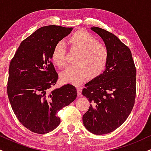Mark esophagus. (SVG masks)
Segmentation results:
<instances>
[{
    "label": "esophagus",
    "instance_id": "1",
    "mask_svg": "<svg viewBox=\"0 0 151 151\" xmlns=\"http://www.w3.org/2000/svg\"><path fill=\"white\" fill-rule=\"evenodd\" d=\"M81 87H80L78 86H77V94L78 95H80L81 94Z\"/></svg>",
    "mask_w": 151,
    "mask_h": 151
}]
</instances>
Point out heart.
Listing matches in <instances>:
<instances>
[{"label": "heart", "instance_id": "1", "mask_svg": "<svg viewBox=\"0 0 151 151\" xmlns=\"http://www.w3.org/2000/svg\"><path fill=\"white\" fill-rule=\"evenodd\" d=\"M72 50L79 51L76 63L66 68L61 74L65 82L79 83L88 76L97 77L104 72L108 63L109 51L105 46L86 31H78L68 41ZM67 49L63 42H58L53 47L51 58L55 65L63 68L66 65Z\"/></svg>", "mask_w": 151, "mask_h": 151}]
</instances>
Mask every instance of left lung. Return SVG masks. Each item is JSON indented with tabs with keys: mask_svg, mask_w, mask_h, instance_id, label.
<instances>
[{
	"mask_svg": "<svg viewBox=\"0 0 151 151\" xmlns=\"http://www.w3.org/2000/svg\"><path fill=\"white\" fill-rule=\"evenodd\" d=\"M109 51L106 69L85 84L83 96L90 107L83 116L86 128L95 134H105L119 127L134 106L136 68L130 50L114 34L93 27Z\"/></svg>",
	"mask_w": 151,
	"mask_h": 151,
	"instance_id": "obj_1",
	"label": "left lung"
}]
</instances>
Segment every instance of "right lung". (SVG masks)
I'll list each match as a JSON object with an SVG mask.
<instances>
[{
  "mask_svg": "<svg viewBox=\"0 0 151 151\" xmlns=\"http://www.w3.org/2000/svg\"><path fill=\"white\" fill-rule=\"evenodd\" d=\"M72 30L55 25L40 28L22 41L9 64V102L20 123L33 132L56 129L60 122L58 111L77 96L71 84L51 89L58 78L51 62L53 47Z\"/></svg>",
  "mask_w": 151,
  "mask_h": 151,
  "instance_id": "right-lung-1",
  "label": "right lung"
}]
</instances>
